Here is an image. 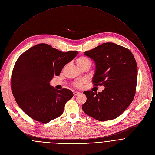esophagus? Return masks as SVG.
Here are the masks:
<instances>
[{
  "mask_svg": "<svg viewBox=\"0 0 155 155\" xmlns=\"http://www.w3.org/2000/svg\"><path fill=\"white\" fill-rule=\"evenodd\" d=\"M80 93H81L80 92H78V91H74V92H73V94H74V95H79Z\"/></svg>",
  "mask_w": 155,
  "mask_h": 155,
  "instance_id": "esophagus-1",
  "label": "esophagus"
}]
</instances>
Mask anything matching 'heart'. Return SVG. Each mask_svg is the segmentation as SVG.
Wrapping results in <instances>:
<instances>
[{"instance_id": "b5f03b06", "label": "heart", "mask_w": 155, "mask_h": 155, "mask_svg": "<svg viewBox=\"0 0 155 155\" xmlns=\"http://www.w3.org/2000/svg\"><path fill=\"white\" fill-rule=\"evenodd\" d=\"M76 64L79 68H82L85 66H90L91 64V62L87 57L85 56H81L76 60ZM84 82H85L84 81L76 82H74V85L76 87H80Z\"/></svg>"}]
</instances>
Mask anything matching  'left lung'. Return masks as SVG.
I'll return each mask as SVG.
<instances>
[{
	"label": "left lung",
	"instance_id": "1",
	"mask_svg": "<svg viewBox=\"0 0 155 155\" xmlns=\"http://www.w3.org/2000/svg\"><path fill=\"white\" fill-rule=\"evenodd\" d=\"M84 55L95 62L94 85H103L105 88L98 93L84 91L87 99L82 110L99 121L114 119L134 99L137 80L135 58L128 49L111 42L100 45Z\"/></svg>",
	"mask_w": 155,
	"mask_h": 155
}]
</instances>
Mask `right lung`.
Instances as JSON below:
<instances>
[{
    "label": "right lung",
    "instance_id": "obj_1",
    "mask_svg": "<svg viewBox=\"0 0 155 155\" xmlns=\"http://www.w3.org/2000/svg\"><path fill=\"white\" fill-rule=\"evenodd\" d=\"M78 54L39 44L20 56L12 71L11 89L16 102L29 117L45 124L63 114L73 93L67 89H56L49 82Z\"/></svg>",
    "mask_w": 155,
    "mask_h": 155
}]
</instances>
